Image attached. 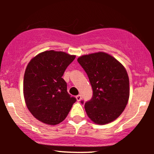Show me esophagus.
<instances>
[{
  "instance_id": "esophagus-1",
  "label": "esophagus",
  "mask_w": 154,
  "mask_h": 154,
  "mask_svg": "<svg viewBox=\"0 0 154 154\" xmlns=\"http://www.w3.org/2000/svg\"><path fill=\"white\" fill-rule=\"evenodd\" d=\"M76 99H77V101H80L81 99H82V97H81V95H77V96H76Z\"/></svg>"
}]
</instances>
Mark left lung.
<instances>
[{
  "instance_id": "obj_1",
  "label": "left lung",
  "mask_w": 154,
  "mask_h": 154,
  "mask_svg": "<svg viewBox=\"0 0 154 154\" xmlns=\"http://www.w3.org/2000/svg\"><path fill=\"white\" fill-rule=\"evenodd\" d=\"M77 61L87 73L93 91L91 100L85 104L88 117L97 125L114 121L125 110L130 97L126 69L105 52L83 55Z\"/></svg>"
}]
</instances>
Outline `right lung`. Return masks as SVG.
I'll use <instances>...</instances> for the list:
<instances>
[{
    "mask_svg": "<svg viewBox=\"0 0 154 154\" xmlns=\"http://www.w3.org/2000/svg\"><path fill=\"white\" fill-rule=\"evenodd\" d=\"M76 56L63 51H45L28 63L23 82L26 107L41 122L56 125L63 121L76 98L67 93L62 78Z\"/></svg>",
    "mask_w": 154,
    "mask_h": 154,
    "instance_id": "right-lung-1",
    "label": "right lung"
}]
</instances>
